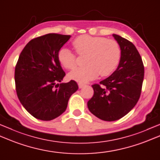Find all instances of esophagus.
<instances>
[{
  "instance_id": "obj_1",
  "label": "esophagus",
  "mask_w": 160,
  "mask_h": 160,
  "mask_svg": "<svg viewBox=\"0 0 160 160\" xmlns=\"http://www.w3.org/2000/svg\"><path fill=\"white\" fill-rule=\"evenodd\" d=\"M84 86H85V84H83V83H80V82L78 83V87H79L80 89H82V87H84Z\"/></svg>"
}]
</instances>
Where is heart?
<instances>
[{
  "instance_id": "heart-1",
  "label": "heart",
  "mask_w": 160,
  "mask_h": 160,
  "mask_svg": "<svg viewBox=\"0 0 160 160\" xmlns=\"http://www.w3.org/2000/svg\"><path fill=\"white\" fill-rule=\"evenodd\" d=\"M72 43L78 54H87V66L75 68L68 73L71 80L86 82L96 79L99 74L107 76L114 71L120 61V46L113 39L84 34L78 37ZM58 58L62 67L67 69L76 66V56L67 47H62L59 50Z\"/></svg>"
}]
</instances>
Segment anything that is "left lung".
<instances>
[{
	"mask_svg": "<svg viewBox=\"0 0 160 160\" xmlns=\"http://www.w3.org/2000/svg\"><path fill=\"white\" fill-rule=\"evenodd\" d=\"M121 48L119 64L110 76L92 85L93 96L87 102L89 111L103 121L120 119L131 111L142 92L144 67L132 42L113 34Z\"/></svg>",
	"mask_w": 160,
	"mask_h": 160,
	"instance_id": "left-lung-1",
	"label": "left lung"
}]
</instances>
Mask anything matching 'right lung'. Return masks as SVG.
Segmentation results:
<instances>
[{"instance_id":"right-lung-1","label":"right lung","mask_w":160,"mask_h":160,"mask_svg":"<svg viewBox=\"0 0 160 160\" xmlns=\"http://www.w3.org/2000/svg\"><path fill=\"white\" fill-rule=\"evenodd\" d=\"M70 38L55 33L37 37L27 43L18 58L16 91L22 105L37 119L51 121L60 116L78 89L74 80L59 84L66 74L58 53Z\"/></svg>"}]
</instances>
